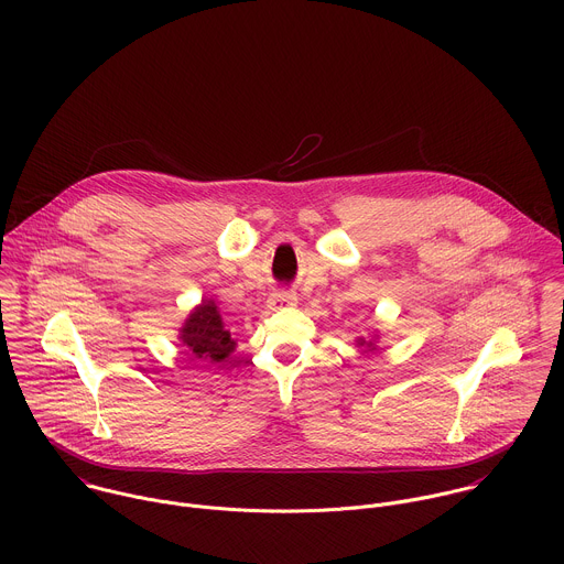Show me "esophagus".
Returning <instances> with one entry per match:
<instances>
[{
  "label": "esophagus",
  "mask_w": 564,
  "mask_h": 564,
  "mask_svg": "<svg viewBox=\"0 0 564 564\" xmlns=\"http://www.w3.org/2000/svg\"><path fill=\"white\" fill-rule=\"evenodd\" d=\"M294 305H296V296L290 292H279V294H272L270 299V310H285Z\"/></svg>",
  "instance_id": "obj_1"
}]
</instances>
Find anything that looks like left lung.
<instances>
[{
	"mask_svg": "<svg viewBox=\"0 0 564 564\" xmlns=\"http://www.w3.org/2000/svg\"><path fill=\"white\" fill-rule=\"evenodd\" d=\"M377 339H379V335H370V339H366V337H357V346L361 348H368V350H377Z\"/></svg>",
	"mask_w": 564,
	"mask_h": 564,
	"instance_id": "left-lung-1",
	"label": "left lung"
}]
</instances>
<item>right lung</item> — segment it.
<instances>
[{"mask_svg": "<svg viewBox=\"0 0 564 564\" xmlns=\"http://www.w3.org/2000/svg\"><path fill=\"white\" fill-rule=\"evenodd\" d=\"M178 341L196 361L220 364L236 350L214 299H203L178 328Z\"/></svg>", "mask_w": 564, "mask_h": 564, "instance_id": "right-lung-1", "label": "right lung"}]
</instances>
